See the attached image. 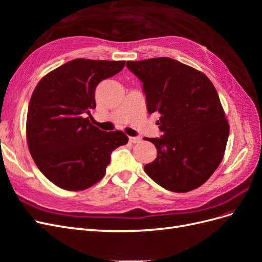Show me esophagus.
<instances>
[{"instance_id":"obj_1","label":"esophagus","mask_w":262,"mask_h":262,"mask_svg":"<svg viewBox=\"0 0 262 262\" xmlns=\"http://www.w3.org/2000/svg\"><path fill=\"white\" fill-rule=\"evenodd\" d=\"M129 141L131 142V143H140L141 138L140 137H130Z\"/></svg>"}]
</instances>
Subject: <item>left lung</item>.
<instances>
[{
  "instance_id": "8db88e82",
  "label": "left lung",
  "mask_w": 262,
  "mask_h": 262,
  "mask_svg": "<svg viewBox=\"0 0 262 262\" xmlns=\"http://www.w3.org/2000/svg\"><path fill=\"white\" fill-rule=\"evenodd\" d=\"M143 83L148 114L160 113V138L147 139L157 149L144 170L173 192L200 187L223 160L229 126L212 82L199 71L170 58L128 61Z\"/></svg>"
}]
</instances>
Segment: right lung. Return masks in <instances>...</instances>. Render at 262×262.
I'll list each match as a JSON object with an SVG mask.
<instances>
[{"label": "right lung", "mask_w": 262, "mask_h": 262, "mask_svg": "<svg viewBox=\"0 0 262 262\" xmlns=\"http://www.w3.org/2000/svg\"><path fill=\"white\" fill-rule=\"evenodd\" d=\"M125 61L75 59L42 77L31 95L26 136L37 167L55 186L78 191L98 182L110 156L128 143L122 131L106 132L90 122L97 85Z\"/></svg>", "instance_id": "obj_1"}]
</instances>
